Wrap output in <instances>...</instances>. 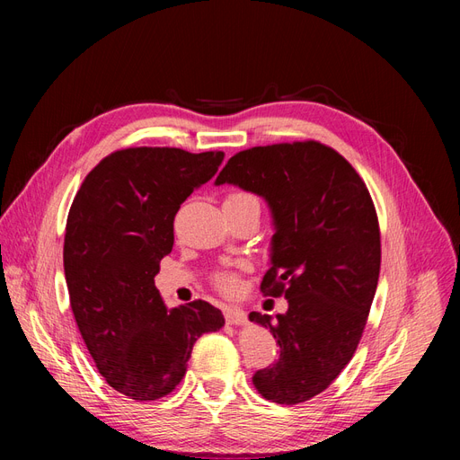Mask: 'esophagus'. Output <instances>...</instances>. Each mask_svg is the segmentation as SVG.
Segmentation results:
<instances>
[{
	"label": "esophagus",
	"instance_id": "34e87169",
	"mask_svg": "<svg viewBox=\"0 0 460 460\" xmlns=\"http://www.w3.org/2000/svg\"><path fill=\"white\" fill-rule=\"evenodd\" d=\"M225 318H226V323L232 326H243L247 323V314L238 307H226Z\"/></svg>",
	"mask_w": 460,
	"mask_h": 460
}]
</instances>
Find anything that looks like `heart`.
Instances as JSON below:
<instances>
[{"mask_svg":"<svg viewBox=\"0 0 460 460\" xmlns=\"http://www.w3.org/2000/svg\"><path fill=\"white\" fill-rule=\"evenodd\" d=\"M242 205H252L261 208L257 196L243 190H234L225 198V207H242ZM213 282L222 294H234V291L238 289V274L232 270H218L213 278Z\"/></svg>","mask_w":460,"mask_h":460,"instance_id":"heart-1","label":"heart"}]
</instances>
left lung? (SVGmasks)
<instances>
[{
    "label": "left lung",
    "mask_w": 460,
    "mask_h": 460,
    "mask_svg": "<svg viewBox=\"0 0 460 460\" xmlns=\"http://www.w3.org/2000/svg\"><path fill=\"white\" fill-rule=\"evenodd\" d=\"M215 184H234L269 203L274 235L261 282L288 311L252 313L272 332L280 357L257 370V392L278 405L318 395L349 363L363 336L380 276V226L363 178L320 142L235 153Z\"/></svg>",
    "instance_id": "obj_1"
}]
</instances>
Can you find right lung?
Listing matches in <instances>:
<instances>
[{"label":"right lung","instance_id":"1","mask_svg":"<svg viewBox=\"0 0 460 460\" xmlns=\"http://www.w3.org/2000/svg\"><path fill=\"white\" fill-rule=\"evenodd\" d=\"M222 159V151L119 149L84 178L68 211L63 264L75 320L107 384L134 401L169 395L193 343L225 326L211 303L166 309L155 288L180 205Z\"/></svg>","mask_w":460,"mask_h":460}]
</instances>
